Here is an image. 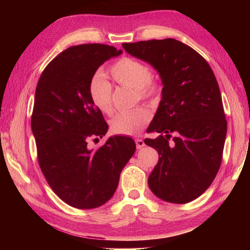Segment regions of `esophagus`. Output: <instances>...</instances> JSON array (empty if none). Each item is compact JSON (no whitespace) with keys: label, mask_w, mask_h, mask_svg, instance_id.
<instances>
[{"label":"esophagus","mask_w":250,"mask_h":250,"mask_svg":"<svg viewBox=\"0 0 250 250\" xmlns=\"http://www.w3.org/2000/svg\"><path fill=\"white\" fill-rule=\"evenodd\" d=\"M135 145H137V149H141V147L145 146V141L142 140V139H137L135 140Z\"/></svg>","instance_id":"esophagus-1"}]
</instances>
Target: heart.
I'll return each mask as SVG.
<instances>
[{
	"label": "heart",
	"instance_id": "obj_1",
	"mask_svg": "<svg viewBox=\"0 0 250 250\" xmlns=\"http://www.w3.org/2000/svg\"><path fill=\"white\" fill-rule=\"evenodd\" d=\"M110 76L121 86L137 90L140 99H150L158 95L159 83L151 77L149 66L141 61L124 57L110 67ZM89 98L100 112L110 115L112 112L111 84L103 76L96 75L89 84ZM151 119L149 109L139 107L130 111L119 112L110 120L113 132L133 135L140 132Z\"/></svg>",
	"mask_w": 250,
	"mask_h": 250
}]
</instances>
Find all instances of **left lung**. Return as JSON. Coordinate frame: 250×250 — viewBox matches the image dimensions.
<instances>
[{"label": "left lung", "mask_w": 250, "mask_h": 250, "mask_svg": "<svg viewBox=\"0 0 250 250\" xmlns=\"http://www.w3.org/2000/svg\"><path fill=\"white\" fill-rule=\"evenodd\" d=\"M131 56L150 64L162 82V98L145 143L159 161L147 180L161 200L185 204L201 196L219 170L227 122L215 75L196 50L174 39L125 43Z\"/></svg>", "instance_id": "8db88e82"}]
</instances>
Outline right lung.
<instances>
[{
  "instance_id": "obj_1",
  "label": "right lung",
  "mask_w": 250,
  "mask_h": 250,
  "mask_svg": "<svg viewBox=\"0 0 250 250\" xmlns=\"http://www.w3.org/2000/svg\"><path fill=\"white\" fill-rule=\"evenodd\" d=\"M121 54L104 44L73 46L46 66L36 87L31 125L41 170L55 194L79 209L112 197L135 152L133 139L120 134L98 149L88 146L108 131L89 98L90 82L104 62Z\"/></svg>"
}]
</instances>
